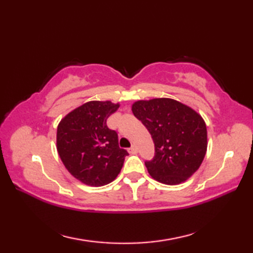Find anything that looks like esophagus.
I'll return each instance as SVG.
<instances>
[{
	"mask_svg": "<svg viewBox=\"0 0 253 253\" xmlns=\"http://www.w3.org/2000/svg\"><path fill=\"white\" fill-rule=\"evenodd\" d=\"M137 147L135 146V144H133V146H131L129 149H128V152L129 153H136L137 152Z\"/></svg>",
	"mask_w": 253,
	"mask_h": 253,
	"instance_id": "1",
	"label": "esophagus"
}]
</instances>
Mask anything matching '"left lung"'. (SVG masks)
<instances>
[{"label": "left lung", "instance_id": "1", "mask_svg": "<svg viewBox=\"0 0 253 253\" xmlns=\"http://www.w3.org/2000/svg\"><path fill=\"white\" fill-rule=\"evenodd\" d=\"M131 110L154 142V157L144 162L149 174L166 185L189 178L207 152V126L202 117L189 106L168 98L137 101Z\"/></svg>", "mask_w": 253, "mask_h": 253}]
</instances>
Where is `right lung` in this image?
Masks as SVG:
<instances>
[{
    "instance_id": "obj_1",
    "label": "right lung",
    "mask_w": 253,
    "mask_h": 253,
    "mask_svg": "<svg viewBox=\"0 0 253 253\" xmlns=\"http://www.w3.org/2000/svg\"><path fill=\"white\" fill-rule=\"evenodd\" d=\"M111 101H91L63 118L57 127V152L75 178L89 186L114 180L128 152L118 146V135L106 120L117 109Z\"/></svg>"
}]
</instances>
